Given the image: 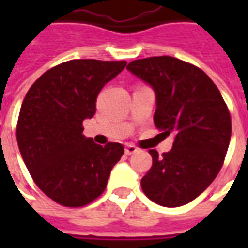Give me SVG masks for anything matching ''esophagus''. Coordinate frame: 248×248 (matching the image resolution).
<instances>
[{"label":"esophagus","instance_id":"34e87169","mask_svg":"<svg viewBox=\"0 0 248 248\" xmlns=\"http://www.w3.org/2000/svg\"><path fill=\"white\" fill-rule=\"evenodd\" d=\"M137 151H138V149L133 145H126V147H124V153H126L127 155H131V154H134Z\"/></svg>","mask_w":248,"mask_h":248}]
</instances>
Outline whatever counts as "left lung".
I'll use <instances>...</instances> for the list:
<instances>
[{
  "label": "left lung",
  "mask_w": 248,
  "mask_h": 248,
  "mask_svg": "<svg viewBox=\"0 0 248 248\" xmlns=\"http://www.w3.org/2000/svg\"><path fill=\"white\" fill-rule=\"evenodd\" d=\"M127 70L155 93L156 129L174 135L169 153L149 151L153 166L142 190L156 204L183 206L211 185L223 165L231 138L229 108L204 71L178 58L135 60Z\"/></svg>",
  "instance_id": "obj_1"
}]
</instances>
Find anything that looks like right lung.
<instances>
[{
	"mask_svg": "<svg viewBox=\"0 0 248 248\" xmlns=\"http://www.w3.org/2000/svg\"><path fill=\"white\" fill-rule=\"evenodd\" d=\"M126 61L71 60L31 85L19 111L17 143L30 175L46 195L66 207H81L103 192L124 146H101L82 134L102 87Z\"/></svg>",
	"mask_w": 248,
	"mask_h": 248,
	"instance_id": "obj_1",
	"label": "right lung"
}]
</instances>
